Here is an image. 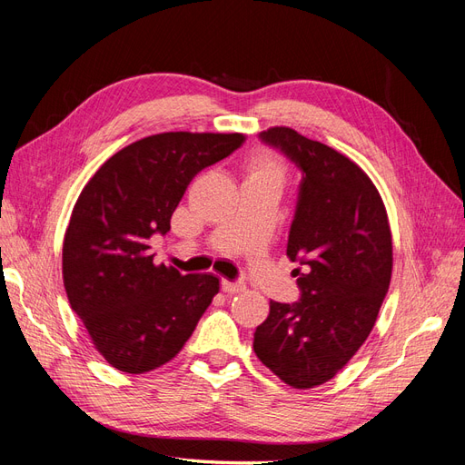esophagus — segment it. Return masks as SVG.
<instances>
[{"label":"esophagus","instance_id":"obj_1","mask_svg":"<svg viewBox=\"0 0 465 465\" xmlns=\"http://www.w3.org/2000/svg\"><path fill=\"white\" fill-rule=\"evenodd\" d=\"M221 289H223V292H227V294H236V292H242L246 289V285L241 283V281L223 279L221 281Z\"/></svg>","mask_w":465,"mask_h":465}]
</instances>
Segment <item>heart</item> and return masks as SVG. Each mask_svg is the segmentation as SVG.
Returning <instances> with one entry per match:
<instances>
[{
  "label": "heart",
  "mask_w": 465,
  "mask_h": 465,
  "mask_svg": "<svg viewBox=\"0 0 465 465\" xmlns=\"http://www.w3.org/2000/svg\"><path fill=\"white\" fill-rule=\"evenodd\" d=\"M248 176L272 178V180H277L281 184L285 178V164L281 163L273 153L260 151L248 163Z\"/></svg>",
  "instance_id": "1"
}]
</instances>
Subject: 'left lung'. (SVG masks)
<instances>
[{"instance_id":"8db88e82","label":"left lung","mask_w":465,"mask_h":465,"mask_svg":"<svg viewBox=\"0 0 465 465\" xmlns=\"http://www.w3.org/2000/svg\"><path fill=\"white\" fill-rule=\"evenodd\" d=\"M302 171L287 256L301 260V301L270 302L254 353L285 384H326L371 335L390 287L393 252L382 195L343 153L287 125L262 134Z\"/></svg>"}]
</instances>
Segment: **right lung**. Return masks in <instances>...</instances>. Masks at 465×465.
<instances>
[{
	"instance_id": "obj_1",
	"label": "right lung",
	"mask_w": 465,
	"mask_h": 465,
	"mask_svg": "<svg viewBox=\"0 0 465 465\" xmlns=\"http://www.w3.org/2000/svg\"><path fill=\"white\" fill-rule=\"evenodd\" d=\"M242 143V134L149 135L81 190L64 236V287L110 367L143 374L173 361L219 292L213 273L154 263L149 238L171 231L192 178Z\"/></svg>"
}]
</instances>
